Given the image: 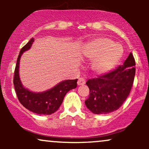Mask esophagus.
Wrapping results in <instances>:
<instances>
[{
  "mask_svg": "<svg viewBox=\"0 0 149 149\" xmlns=\"http://www.w3.org/2000/svg\"><path fill=\"white\" fill-rule=\"evenodd\" d=\"M78 85H84L85 83V80L83 78H79L78 79V82H77Z\"/></svg>",
  "mask_w": 149,
  "mask_h": 149,
  "instance_id": "34e87169",
  "label": "esophagus"
}]
</instances>
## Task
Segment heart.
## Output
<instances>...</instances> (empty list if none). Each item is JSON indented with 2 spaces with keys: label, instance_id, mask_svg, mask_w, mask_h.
<instances>
[{
  "label": "heart",
  "instance_id": "heart-1",
  "mask_svg": "<svg viewBox=\"0 0 149 149\" xmlns=\"http://www.w3.org/2000/svg\"><path fill=\"white\" fill-rule=\"evenodd\" d=\"M111 49H112L111 51ZM123 52V50L120 45L105 37L93 39L83 48V54L85 57L90 60L95 59L92 69L97 73H105L113 69L122 57Z\"/></svg>",
  "mask_w": 149,
  "mask_h": 149
}]
</instances>
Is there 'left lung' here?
Listing matches in <instances>:
<instances>
[{
  "instance_id": "8db88e82",
  "label": "left lung",
  "mask_w": 149,
  "mask_h": 149,
  "mask_svg": "<svg viewBox=\"0 0 149 149\" xmlns=\"http://www.w3.org/2000/svg\"><path fill=\"white\" fill-rule=\"evenodd\" d=\"M135 60L130 53L124 64L113 71L89 79L90 96L85 104L93 113L107 114L118 110L129 95L135 76Z\"/></svg>"
}]
</instances>
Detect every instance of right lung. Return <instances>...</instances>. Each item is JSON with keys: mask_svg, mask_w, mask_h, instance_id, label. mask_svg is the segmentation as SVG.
<instances>
[{"mask_svg": "<svg viewBox=\"0 0 149 149\" xmlns=\"http://www.w3.org/2000/svg\"><path fill=\"white\" fill-rule=\"evenodd\" d=\"M34 38H32L21 49L18 56L13 79L15 92L19 102L26 109L35 113L51 115L59 109L66 94L76 88L78 79L64 80L50 90L38 93L31 92L24 88L19 76L20 57L24 52L31 47Z\"/></svg>", "mask_w": 149, "mask_h": 149, "instance_id": "right-lung-1", "label": "right lung"}]
</instances>
